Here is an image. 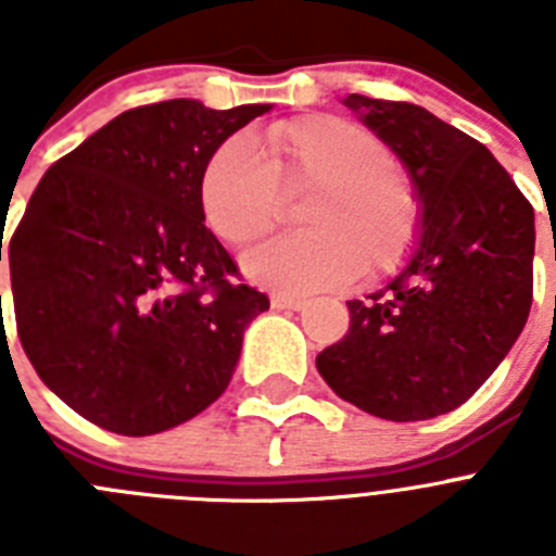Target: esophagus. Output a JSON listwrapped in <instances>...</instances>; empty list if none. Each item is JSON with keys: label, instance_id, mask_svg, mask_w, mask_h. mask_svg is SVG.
I'll return each mask as SVG.
<instances>
[{"label": "esophagus", "instance_id": "esophagus-1", "mask_svg": "<svg viewBox=\"0 0 556 556\" xmlns=\"http://www.w3.org/2000/svg\"><path fill=\"white\" fill-rule=\"evenodd\" d=\"M273 308H292V312H301L306 306V298H298V294H273L269 298Z\"/></svg>", "mask_w": 556, "mask_h": 556}]
</instances>
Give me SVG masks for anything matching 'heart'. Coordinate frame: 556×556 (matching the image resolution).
<instances>
[{
  "label": "heart",
  "instance_id": "1",
  "mask_svg": "<svg viewBox=\"0 0 556 556\" xmlns=\"http://www.w3.org/2000/svg\"><path fill=\"white\" fill-rule=\"evenodd\" d=\"M306 189L308 230L250 250L242 258L250 281L306 294L404 262L417 236L415 189L387 147L342 116L281 122L264 132L262 150L244 136L223 141L200 175V211L223 242L248 244L273 228L281 191Z\"/></svg>",
  "mask_w": 556,
  "mask_h": 556
}]
</instances>
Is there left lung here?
<instances>
[{
    "label": "left lung",
    "instance_id": "obj_1",
    "mask_svg": "<svg viewBox=\"0 0 556 556\" xmlns=\"http://www.w3.org/2000/svg\"><path fill=\"white\" fill-rule=\"evenodd\" d=\"M404 164L417 198L415 248L351 328L317 356L342 401L409 424L465 404L504 362L532 306L534 211L493 152L412 102L348 94Z\"/></svg>",
    "mask_w": 556,
    "mask_h": 556
}]
</instances>
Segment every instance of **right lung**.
Returning a JSON list of instances; mask_svg holds the SVG:
<instances>
[{"mask_svg": "<svg viewBox=\"0 0 556 556\" xmlns=\"http://www.w3.org/2000/svg\"><path fill=\"white\" fill-rule=\"evenodd\" d=\"M269 108H132L33 191L10 239L18 339L43 384L100 429H175L230 384L244 328L269 301L230 283L236 264L205 228L200 175Z\"/></svg>", "mask_w": 556, "mask_h": 556, "instance_id": "add662e5", "label": "right lung"}]
</instances>
